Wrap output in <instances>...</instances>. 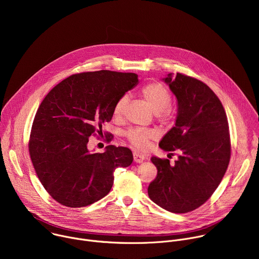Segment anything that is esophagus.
<instances>
[{"label":"esophagus","mask_w":259,"mask_h":259,"mask_svg":"<svg viewBox=\"0 0 259 259\" xmlns=\"http://www.w3.org/2000/svg\"><path fill=\"white\" fill-rule=\"evenodd\" d=\"M133 158H134V162H136V163H142L145 160V157L138 152L133 153Z\"/></svg>","instance_id":"34e87169"}]
</instances>
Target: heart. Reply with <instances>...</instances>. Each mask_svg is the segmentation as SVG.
Segmentation results:
<instances>
[{"mask_svg": "<svg viewBox=\"0 0 259 259\" xmlns=\"http://www.w3.org/2000/svg\"><path fill=\"white\" fill-rule=\"evenodd\" d=\"M141 95L155 113L160 114V116L163 118H166L168 116L169 105L171 103V94L164 85L158 82L147 84L141 89ZM128 97L126 95H123L117 101L114 108L116 117H120L122 115ZM126 136L128 140L134 146H136L137 149H145L147 143H149V140L156 136V132L149 129L133 128L126 132Z\"/></svg>", "mask_w": 259, "mask_h": 259, "instance_id": "heart-1", "label": "heart"}]
</instances>
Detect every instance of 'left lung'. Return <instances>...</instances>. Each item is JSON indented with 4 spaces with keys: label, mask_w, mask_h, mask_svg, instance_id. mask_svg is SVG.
Listing matches in <instances>:
<instances>
[{
    "label": "left lung",
    "mask_w": 259,
    "mask_h": 259,
    "mask_svg": "<svg viewBox=\"0 0 259 259\" xmlns=\"http://www.w3.org/2000/svg\"><path fill=\"white\" fill-rule=\"evenodd\" d=\"M175 95V125L162 138L165 152L178 160L152 157L158 174L147 189L150 199L173 213H187L203 205L223 179L231 158V141L225 108L215 93L192 77L168 73L162 79Z\"/></svg>",
    "instance_id": "1"
}]
</instances>
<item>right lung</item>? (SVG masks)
Instances as JSON below:
<instances>
[{"mask_svg": "<svg viewBox=\"0 0 259 259\" xmlns=\"http://www.w3.org/2000/svg\"><path fill=\"white\" fill-rule=\"evenodd\" d=\"M137 84L132 72H82L61 81L42 101L28 150L43 187L61 205L79 208L99 201L113 187L114 171L132 164L128 147L107 145L102 154L91 153L88 141L102 133L117 101Z\"/></svg>", "mask_w": 259, "mask_h": 259, "instance_id": "obj_1", "label": "right lung"}]
</instances>
